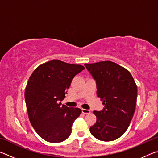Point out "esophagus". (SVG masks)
<instances>
[{
	"label": "esophagus",
	"mask_w": 158,
	"mask_h": 158,
	"mask_svg": "<svg viewBox=\"0 0 158 158\" xmlns=\"http://www.w3.org/2000/svg\"><path fill=\"white\" fill-rule=\"evenodd\" d=\"M81 111L83 114H89L90 113V111L89 110V109H81Z\"/></svg>",
	"instance_id": "obj_1"
}]
</instances>
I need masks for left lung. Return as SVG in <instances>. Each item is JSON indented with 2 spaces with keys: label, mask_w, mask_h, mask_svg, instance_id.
Segmentation results:
<instances>
[{
  "label": "left lung",
  "mask_w": 158,
  "mask_h": 158,
  "mask_svg": "<svg viewBox=\"0 0 158 158\" xmlns=\"http://www.w3.org/2000/svg\"><path fill=\"white\" fill-rule=\"evenodd\" d=\"M97 84V95L105 108L94 111L95 123L90 127L93 137L110 141L123 135L135 111L137 86L127 69L111 61L85 63Z\"/></svg>",
  "instance_id": "left-lung-1"
}]
</instances>
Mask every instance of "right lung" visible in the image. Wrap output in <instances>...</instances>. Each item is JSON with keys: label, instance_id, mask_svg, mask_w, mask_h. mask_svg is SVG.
Segmentation results:
<instances>
[{"label": "right lung", "instance_id": "add662e5", "mask_svg": "<svg viewBox=\"0 0 158 158\" xmlns=\"http://www.w3.org/2000/svg\"><path fill=\"white\" fill-rule=\"evenodd\" d=\"M85 68L52 60L35 69L25 90L28 118L40 137L51 143L69 137L72 125L79 116V108H69L61 102L74 76Z\"/></svg>", "mask_w": 158, "mask_h": 158}]
</instances>
